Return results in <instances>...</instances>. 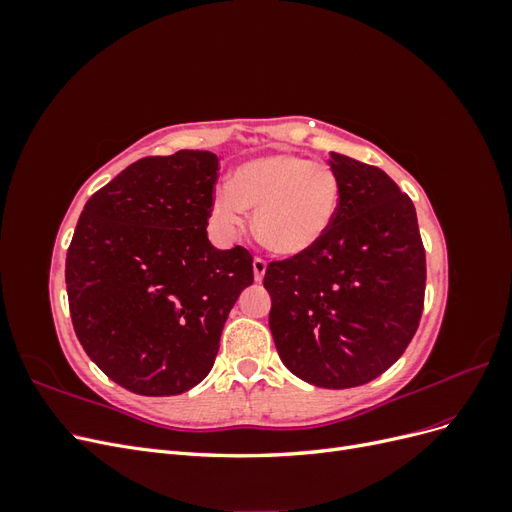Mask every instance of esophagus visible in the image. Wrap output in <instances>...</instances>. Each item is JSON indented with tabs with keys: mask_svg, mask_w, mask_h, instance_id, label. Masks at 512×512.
I'll list each match as a JSON object with an SVG mask.
<instances>
[{
	"mask_svg": "<svg viewBox=\"0 0 512 512\" xmlns=\"http://www.w3.org/2000/svg\"><path fill=\"white\" fill-rule=\"evenodd\" d=\"M265 273H267V260L256 256L254 258V280L262 282V277H265Z\"/></svg>",
	"mask_w": 512,
	"mask_h": 512,
	"instance_id": "obj_1",
	"label": "esophagus"
}]
</instances>
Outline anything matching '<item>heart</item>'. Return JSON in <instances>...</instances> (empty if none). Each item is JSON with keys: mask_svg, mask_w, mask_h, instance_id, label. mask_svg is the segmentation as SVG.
Wrapping results in <instances>:
<instances>
[{"mask_svg": "<svg viewBox=\"0 0 512 512\" xmlns=\"http://www.w3.org/2000/svg\"><path fill=\"white\" fill-rule=\"evenodd\" d=\"M342 183L327 162L297 153H271L235 168L230 185L213 196V218L235 232L245 226V207L254 209L258 239L269 250L297 256L312 250L331 230Z\"/></svg>", "mask_w": 512, "mask_h": 512, "instance_id": "obj_1", "label": "heart"}]
</instances>
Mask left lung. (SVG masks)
I'll return each instance as SVG.
<instances>
[{"label": "left lung", "instance_id": "obj_1", "mask_svg": "<svg viewBox=\"0 0 512 512\" xmlns=\"http://www.w3.org/2000/svg\"><path fill=\"white\" fill-rule=\"evenodd\" d=\"M342 205L303 254L271 260L269 327L280 359L322 389H352L384 374L418 329L425 247L408 194L380 170L331 153Z\"/></svg>", "mask_w": 512, "mask_h": 512}]
</instances>
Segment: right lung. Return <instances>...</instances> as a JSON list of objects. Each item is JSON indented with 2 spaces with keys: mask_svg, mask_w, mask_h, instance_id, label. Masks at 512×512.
Returning a JSON list of instances; mask_svg holds the SVG:
<instances>
[{
  "mask_svg": "<svg viewBox=\"0 0 512 512\" xmlns=\"http://www.w3.org/2000/svg\"><path fill=\"white\" fill-rule=\"evenodd\" d=\"M218 170L209 151L141 158L87 200L76 224L66 258L74 333L136 395H179L203 380L254 282L250 250L220 252L207 239Z\"/></svg>",
  "mask_w": 512,
  "mask_h": 512,
  "instance_id": "obj_1",
  "label": "right lung"
}]
</instances>
